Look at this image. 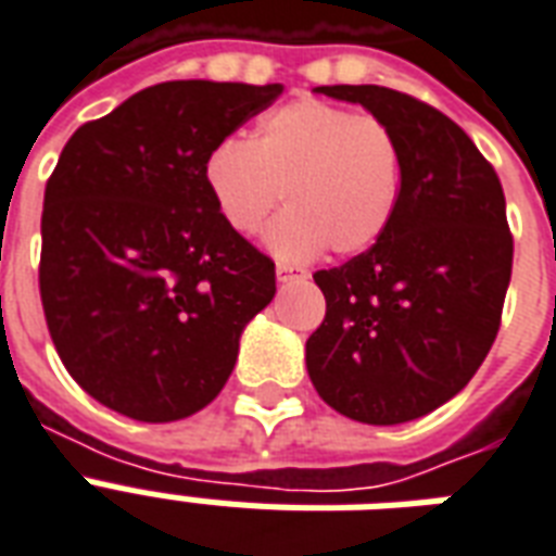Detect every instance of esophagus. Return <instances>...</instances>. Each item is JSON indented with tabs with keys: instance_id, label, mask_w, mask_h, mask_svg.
<instances>
[{
	"instance_id": "obj_1",
	"label": "esophagus",
	"mask_w": 556,
	"mask_h": 556,
	"mask_svg": "<svg viewBox=\"0 0 556 556\" xmlns=\"http://www.w3.org/2000/svg\"><path fill=\"white\" fill-rule=\"evenodd\" d=\"M275 278H278V283L304 281V278H307V269H299V266H290V264H278L275 266Z\"/></svg>"
}]
</instances>
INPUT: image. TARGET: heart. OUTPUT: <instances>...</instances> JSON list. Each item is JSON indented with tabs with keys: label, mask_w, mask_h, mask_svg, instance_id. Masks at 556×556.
I'll list each match as a JSON object with an SVG mask.
<instances>
[{
	"label": "heart",
	"mask_w": 556,
	"mask_h": 556,
	"mask_svg": "<svg viewBox=\"0 0 556 556\" xmlns=\"http://www.w3.org/2000/svg\"><path fill=\"white\" fill-rule=\"evenodd\" d=\"M202 179L238 235L261 231L287 200L290 208L266 231L275 255L304 261L325 247L359 255L394 217L400 148L380 118L304 98L264 115L249 141H219Z\"/></svg>",
	"instance_id": "b5f03b06"
}]
</instances>
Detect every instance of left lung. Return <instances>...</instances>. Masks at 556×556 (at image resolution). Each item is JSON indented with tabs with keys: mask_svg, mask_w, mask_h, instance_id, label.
I'll list each match as a JSON object with an SVG mask.
<instances>
[{
	"mask_svg": "<svg viewBox=\"0 0 556 556\" xmlns=\"http://www.w3.org/2000/svg\"><path fill=\"white\" fill-rule=\"evenodd\" d=\"M363 103L397 139L400 193L368 252L313 275L327 313L307 374L339 415L371 426L424 417L472 380L498 333L514 238L496 170L467 132L386 86H318Z\"/></svg>",
	"mask_w": 556,
	"mask_h": 556,
	"instance_id": "8db88e82",
	"label": "left lung"
}]
</instances>
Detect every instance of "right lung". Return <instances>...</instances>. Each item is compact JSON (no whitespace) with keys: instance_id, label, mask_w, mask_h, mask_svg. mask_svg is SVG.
<instances>
[{"instance_id":"add662e5","label":"right lung","mask_w":556,"mask_h":556,"mask_svg":"<svg viewBox=\"0 0 556 556\" xmlns=\"http://www.w3.org/2000/svg\"><path fill=\"white\" fill-rule=\"evenodd\" d=\"M281 84L167 80L77 127L42 202L40 299L80 389L170 424L217 397L275 264L226 226L202 165Z\"/></svg>"}]
</instances>
